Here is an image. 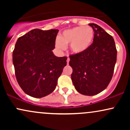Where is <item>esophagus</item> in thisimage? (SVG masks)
I'll return each instance as SVG.
<instances>
[{
    "instance_id": "1",
    "label": "esophagus",
    "mask_w": 130,
    "mask_h": 130,
    "mask_svg": "<svg viewBox=\"0 0 130 130\" xmlns=\"http://www.w3.org/2000/svg\"><path fill=\"white\" fill-rule=\"evenodd\" d=\"M69 62H70V58L68 57V59H67V64H68V63H69Z\"/></svg>"
}]
</instances>
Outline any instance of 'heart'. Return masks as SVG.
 I'll return each instance as SVG.
<instances>
[{
  "label": "heart",
  "instance_id": "obj_1",
  "mask_svg": "<svg viewBox=\"0 0 130 130\" xmlns=\"http://www.w3.org/2000/svg\"><path fill=\"white\" fill-rule=\"evenodd\" d=\"M94 37L93 29L90 26L76 27L66 30L56 42V46L63 50L70 44V50L74 54H82L90 47Z\"/></svg>",
  "mask_w": 130,
  "mask_h": 130
}]
</instances>
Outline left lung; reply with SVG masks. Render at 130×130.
<instances>
[{
	"label": "left lung",
	"instance_id": "left-lung-1",
	"mask_svg": "<svg viewBox=\"0 0 130 130\" xmlns=\"http://www.w3.org/2000/svg\"><path fill=\"white\" fill-rule=\"evenodd\" d=\"M94 31L93 43L82 54L70 56L73 69L71 80L76 90L92 96L104 90L112 79L117 60L113 37L96 24H89Z\"/></svg>",
	"mask_w": 130,
	"mask_h": 130
}]
</instances>
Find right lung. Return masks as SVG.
I'll return each mask as SVG.
<instances>
[{
  "label": "right lung",
  "mask_w": 130,
  "mask_h": 130,
  "mask_svg": "<svg viewBox=\"0 0 130 130\" xmlns=\"http://www.w3.org/2000/svg\"><path fill=\"white\" fill-rule=\"evenodd\" d=\"M58 32L33 29L16 41L13 52L16 80L29 96L42 98L52 93L67 65V57H58L52 51Z\"/></svg>",
  "instance_id": "1"
}]
</instances>
